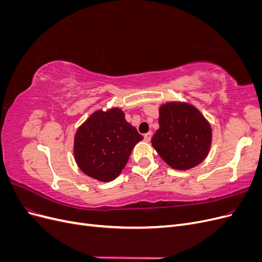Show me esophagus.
Returning a JSON list of instances; mask_svg holds the SVG:
<instances>
[{
  "mask_svg": "<svg viewBox=\"0 0 262 262\" xmlns=\"http://www.w3.org/2000/svg\"><path fill=\"white\" fill-rule=\"evenodd\" d=\"M150 138H152V132H148V133L144 134V141L145 142H149Z\"/></svg>",
  "mask_w": 262,
  "mask_h": 262,
  "instance_id": "1",
  "label": "esophagus"
}]
</instances>
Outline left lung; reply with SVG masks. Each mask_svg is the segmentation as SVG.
I'll return each mask as SVG.
<instances>
[{"label":"left lung","mask_w":262,"mask_h":262,"mask_svg":"<svg viewBox=\"0 0 262 262\" xmlns=\"http://www.w3.org/2000/svg\"><path fill=\"white\" fill-rule=\"evenodd\" d=\"M160 129L152 144L172 168L186 170L199 165L211 146V126L191 105L169 102L160 109Z\"/></svg>","instance_id":"obj_1"}]
</instances>
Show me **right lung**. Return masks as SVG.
I'll return each mask as SVG.
<instances>
[{
	"mask_svg": "<svg viewBox=\"0 0 262 262\" xmlns=\"http://www.w3.org/2000/svg\"><path fill=\"white\" fill-rule=\"evenodd\" d=\"M143 137L126 122L120 109L94 113L75 134L74 155L86 175L112 181L128 162L133 147Z\"/></svg>",
	"mask_w": 262,
	"mask_h": 262,
	"instance_id": "add662e5",
	"label": "right lung"
}]
</instances>
